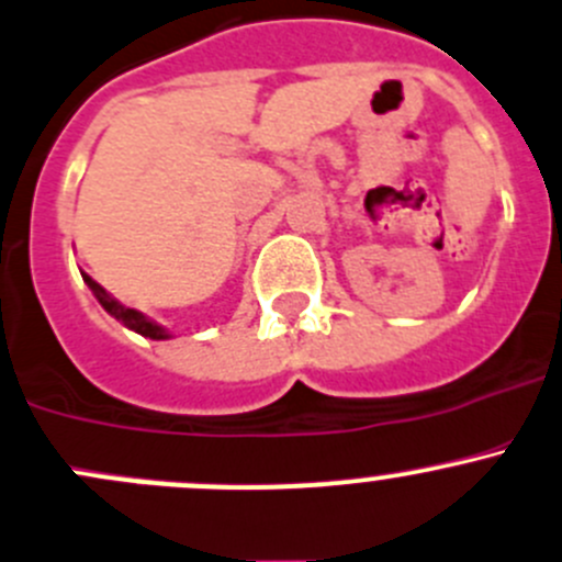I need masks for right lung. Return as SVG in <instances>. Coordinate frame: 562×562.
Instances as JSON below:
<instances>
[{
    "label": "right lung",
    "mask_w": 562,
    "mask_h": 562,
    "mask_svg": "<svg viewBox=\"0 0 562 562\" xmlns=\"http://www.w3.org/2000/svg\"><path fill=\"white\" fill-rule=\"evenodd\" d=\"M81 277H85V282H87V285H90V291L95 293V299H98V302H101V307L106 310L109 315H114V318H117V321H123V324L128 326V329L139 331V335L150 337V340H165V337H170L165 329H161L159 324H154V321L145 318L143 313H136V310L125 307V304H120L117 299L109 296V293L103 291V288L98 285L95 280H92V277H87V274H81Z\"/></svg>",
    "instance_id": "right-lung-1"
}]
</instances>
